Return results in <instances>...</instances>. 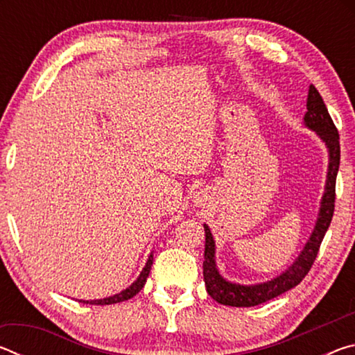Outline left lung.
<instances>
[{
  "label": "left lung",
  "mask_w": 355,
  "mask_h": 355,
  "mask_svg": "<svg viewBox=\"0 0 355 355\" xmlns=\"http://www.w3.org/2000/svg\"><path fill=\"white\" fill-rule=\"evenodd\" d=\"M305 125L320 135L321 139L326 142L330 155L326 192H324L320 218H318L316 227L311 233L310 241L305 244L302 254L299 255L296 261L293 263L291 268H288L277 279H272L266 284L260 285H236L230 284L220 277V274L216 269L214 263V241L209 228L205 225V260H203V279H205L207 291L216 302L232 305V307H254V305L263 304L266 300L280 296L285 291L291 290L300 282L304 280L305 275L313 266L318 252H320L321 243L326 235L327 228L332 222L334 209H335V182L336 173L340 167V135L336 130L335 123L330 114L324 105L322 97L316 87L311 84L309 89L307 98V114H305Z\"/></svg>",
  "instance_id": "obj_1"
}]
</instances>
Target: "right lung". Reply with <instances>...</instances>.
Returning <instances> with one entry per match:
<instances>
[{
    "instance_id": "obj_1",
    "label": "right lung",
    "mask_w": 355,
    "mask_h": 355,
    "mask_svg": "<svg viewBox=\"0 0 355 355\" xmlns=\"http://www.w3.org/2000/svg\"><path fill=\"white\" fill-rule=\"evenodd\" d=\"M152 264H153V255L148 257V261L146 264V268H144V271L141 272L139 279H137L133 285L127 290H123L122 293L116 294V296L112 297H106V299H98V300H80V302H86V304H94V305H110V304H117V302H123V300H128L133 296H136L137 293H139L144 285H146L147 277L150 274V269H152Z\"/></svg>"
}]
</instances>
